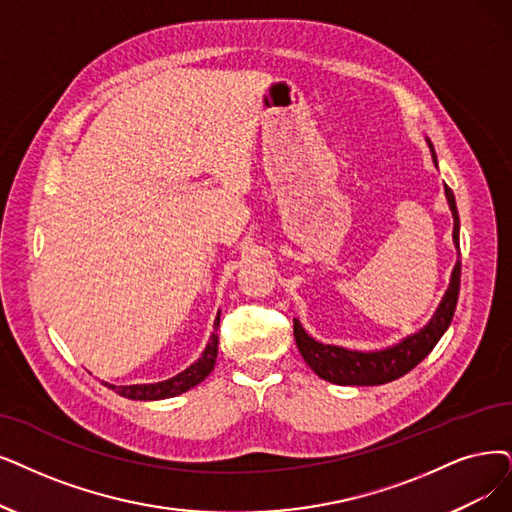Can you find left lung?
<instances>
[{"mask_svg":"<svg viewBox=\"0 0 512 512\" xmlns=\"http://www.w3.org/2000/svg\"><path fill=\"white\" fill-rule=\"evenodd\" d=\"M431 151H433V161L437 163L433 145H431ZM445 195H447L449 210H452V216H454V243L460 252V216H458L454 193L447 185H445ZM460 271H462V264L458 260L452 273V283H449V288L431 323H428L418 334L407 336L399 344L391 346V349L376 351V353H359V351H346L332 344H321L306 334L302 330L300 321L294 319V338H296L300 355L319 378L334 384L376 386V384H386L405 376L435 349V344L441 340L449 323H452L456 304H458V294H460Z\"/></svg>","mask_w":512,"mask_h":512,"instance_id":"8db88e82","label":"left lung"}]
</instances>
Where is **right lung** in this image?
<instances>
[{
  "label": "right lung",
  "instance_id": "add662e5",
  "mask_svg": "<svg viewBox=\"0 0 512 512\" xmlns=\"http://www.w3.org/2000/svg\"><path fill=\"white\" fill-rule=\"evenodd\" d=\"M218 323H220V311H218V317L214 321V334H212V338L206 346V351H203V355L191 367H187L185 372H180L178 376H174L170 380H163V382H155V384H130V386H115V384H107V382L105 384L117 395L128 397V399H136V401L168 399V397L191 391L193 386H197L199 382L208 378V374L214 370V365H216Z\"/></svg>",
  "mask_w": 512,
  "mask_h": 512
}]
</instances>
